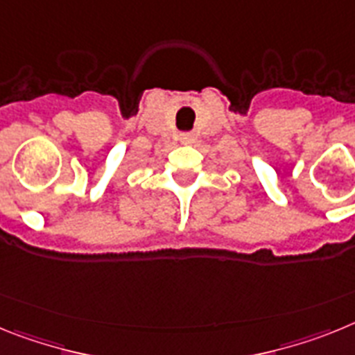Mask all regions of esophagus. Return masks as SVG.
I'll list each match as a JSON object with an SVG mask.
<instances>
[{"mask_svg": "<svg viewBox=\"0 0 355 355\" xmlns=\"http://www.w3.org/2000/svg\"><path fill=\"white\" fill-rule=\"evenodd\" d=\"M180 143L182 144H191V143H195V135H191V134H184L180 137Z\"/></svg>", "mask_w": 355, "mask_h": 355, "instance_id": "34e87169", "label": "esophagus"}]
</instances>
